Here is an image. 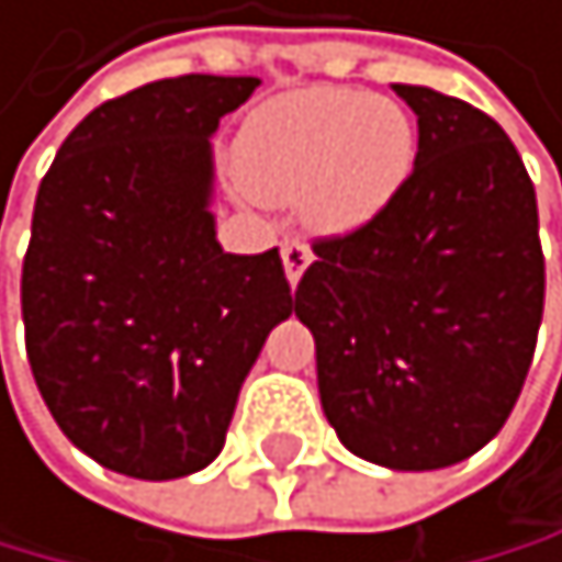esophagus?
<instances>
[{
	"mask_svg": "<svg viewBox=\"0 0 562 562\" xmlns=\"http://www.w3.org/2000/svg\"><path fill=\"white\" fill-rule=\"evenodd\" d=\"M308 261H312L308 244H301V239H286V244H283V269H286V279L293 286H297L301 272L308 269Z\"/></svg>",
	"mask_w": 562,
	"mask_h": 562,
	"instance_id": "1",
	"label": "esophagus"
}]
</instances>
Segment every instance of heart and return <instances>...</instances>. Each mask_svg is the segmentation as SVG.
Here are the masks:
<instances>
[{
	"label": "heart",
	"mask_w": 562,
	"mask_h": 562,
	"mask_svg": "<svg viewBox=\"0 0 562 562\" xmlns=\"http://www.w3.org/2000/svg\"><path fill=\"white\" fill-rule=\"evenodd\" d=\"M416 157L402 103L355 89H304L261 103L236 143L239 179L258 200L301 211L318 233H348L397 193Z\"/></svg>",
	"instance_id": "obj_1"
}]
</instances>
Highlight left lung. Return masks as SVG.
I'll use <instances>...</instances> for the list:
<instances>
[{"label": "left lung", "mask_w": 562, "mask_h": 562, "mask_svg": "<svg viewBox=\"0 0 562 562\" xmlns=\"http://www.w3.org/2000/svg\"><path fill=\"white\" fill-rule=\"evenodd\" d=\"M419 125L416 165L351 233L312 239L297 318L318 397L355 456L391 470L470 459L531 369L546 258L517 146L484 110L394 85Z\"/></svg>", "instance_id": "obj_1"}]
</instances>
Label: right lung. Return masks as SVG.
I'll return each mask as SVG.
<instances>
[{"mask_svg":"<svg viewBox=\"0 0 562 562\" xmlns=\"http://www.w3.org/2000/svg\"><path fill=\"white\" fill-rule=\"evenodd\" d=\"M258 78L182 75L92 110L31 214L27 362L70 445L139 481L222 452L261 344L297 308L279 250L214 239L211 135Z\"/></svg>","mask_w":562,"mask_h":562,"instance_id":"add662e5","label":"right lung"}]
</instances>
